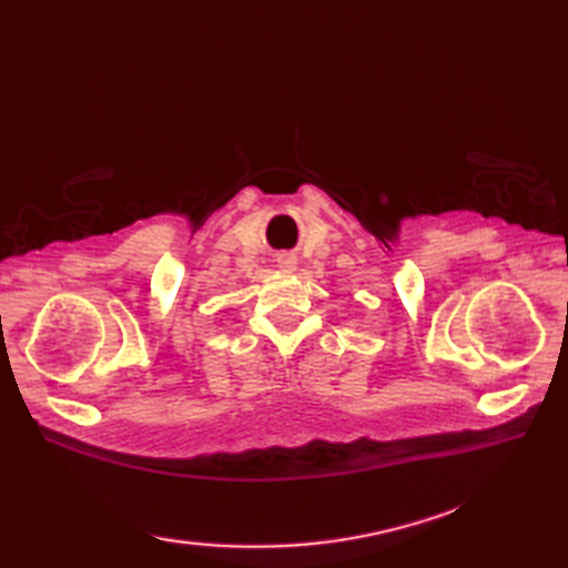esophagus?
Masks as SVG:
<instances>
[{
  "instance_id": "esophagus-1",
  "label": "esophagus",
  "mask_w": 568,
  "mask_h": 568,
  "mask_svg": "<svg viewBox=\"0 0 568 568\" xmlns=\"http://www.w3.org/2000/svg\"><path fill=\"white\" fill-rule=\"evenodd\" d=\"M274 261H277V267H282V270H286V272L296 270V265H298L296 255L291 253V251H282V253H277V255H274Z\"/></svg>"
}]
</instances>
